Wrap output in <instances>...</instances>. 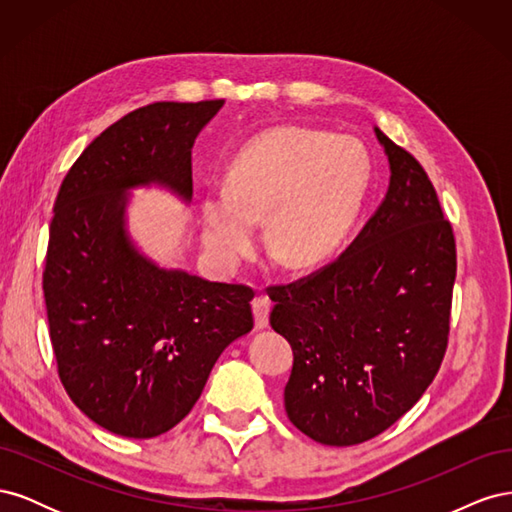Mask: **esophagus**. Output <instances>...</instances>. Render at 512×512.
Instances as JSON below:
<instances>
[{
    "label": "esophagus",
    "instance_id": "obj_1",
    "mask_svg": "<svg viewBox=\"0 0 512 512\" xmlns=\"http://www.w3.org/2000/svg\"><path fill=\"white\" fill-rule=\"evenodd\" d=\"M254 309V322H256V329H267L269 327V312H271V299L267 294H260V297L254 299L252 303Z\"/></svg>",
    "mask_w": 512,
    "mask_h": 512
}]
</instances>
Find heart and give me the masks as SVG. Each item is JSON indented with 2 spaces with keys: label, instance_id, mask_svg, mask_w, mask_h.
<instances>
[{
  "label": "heart",
  "instance_id": "obj_1",
  "mask_svg": "<svg viewBox=\"0 0 512 512\" xmlns=\"http://www.w3.org/2000/svg\"><path fill=\"white\" fill-rule=\"evenodd\" d=\"M371 162L352 136L297 126L254 138L232 162L228 188L203 203V245L222 269L254 250L265 220L269 252L290 269L327 260L342 243L367 192Z\"/></svg>",
  "mask_w": 512,
  "mask_h": 512
}]
</instances>
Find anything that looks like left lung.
I'll list each match as a JSON object with an SVG mask.
<instances>
[{
    "instance_id": "1",
    "label": "left lung",
    "mask_w": 512,
    "mask_h": 512,
    "mask_svg": "<svg viewBox=\"0 0 512 512\" xmlns=\"http://www.w3.org/2000/svg\"><path fill=\"white\" fill-rule=\"evenodd\" d=\"M386 196L346 252L288 286H271V327L294 363L290 423L327 446L376 438L436 378L457 273L453 228L414 156L380 128Z\"/></svg>"
}]
</instances>
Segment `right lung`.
Instances as JSON below:
<instances>
[{"instance_id": "right-lung-1", "label": "right lung", "mask_w": 512, "mask_h": 512, "mask_svg": "<svg viewBox=\"0 0 512 512\" xmlns=\"http://www.w3.org/2000/svg\"><path fill=\"white\" fill-rule=\"evenodd\" d=\"M224 100L156 102L89 143L61 183L42 275L61 384L96 425L156 438L190 414L226 346L254 327L252 288L164 269L132 241L130 190L192 198V147Z\"/></svg>"}]
</instances>
